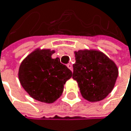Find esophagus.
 <instances>
[{
	"label": "esophagus",
	"instance_id": "obj_1",
	"mask_svg": "<svg viewBox=\"0 0 131 131\" xmlns=\"http://www.w3.org/2000/svg\"><path fill=\"white\" fill-rule=\"evenodd\" d=\"M67 66H68V68L71 71L73 70V68H72V64H71V63H68V64L67 65Z\"/></svg>",
	"mask_w": 131,
	"mask_h": 131
}]
</instances>
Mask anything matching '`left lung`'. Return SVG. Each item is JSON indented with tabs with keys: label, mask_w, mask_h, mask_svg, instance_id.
Segmentation results:
<instances>
[{
	"label": "left lung",
	"mask_w": 131,
	"mask_h": 131,
	"mask_svg": "<svg viewBox=\"0 0 131 131\" xmlns=\"http://www.w3.org/2000/svg\"><path fill=\"white\" fill-rule=\"evenodd\" d=\"M72 78L77 81L82 96L90 102L103 100L115 87L118 75L116 64L96 50L75 51Z\"/></svg>",
	"instance_id": "1"
}]
</instances>
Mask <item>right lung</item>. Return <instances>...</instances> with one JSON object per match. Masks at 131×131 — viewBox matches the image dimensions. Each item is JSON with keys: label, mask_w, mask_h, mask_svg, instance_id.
I'll return each mask as SVG.
<instances>
[{"label": "right lung", "mask_w": 131, "mask_h": 131, "mask_svg": "<svg viewBox=\"0 0 131 131\" xmlns=\"http://www.w3.org/2000/svg\"><path fill=\"white\" fill-rule=\"evenodd\" d=\"M55 51L40 48L30 53L20 63L19 80L28 94L36 100L52 103L63 91V85L72 72L59 58L52 59Z\"/></svg>", "instance_id": "1"}]
</instances>
